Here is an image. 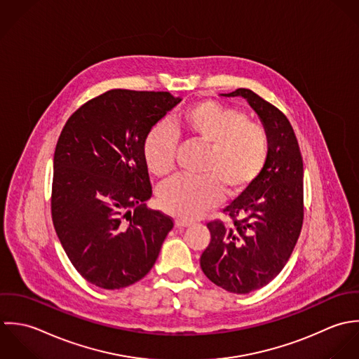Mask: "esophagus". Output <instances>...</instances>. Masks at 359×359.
Returning a JSON list of instances; mask_svg holds the SVG:
<instances>
[{"instance_id": "1", "label": "esophagus", "mask_w": 359, "mask_h": 359, "mask_svg": "<svg viewBox=\"0 0 359 359\" xmlns=\"http://www.w3.org/2000/svg\"><path fill=\"white\" fill-rule=\"evenodd\" d=\"M191 223L190 222H186V220H182V219H176L175 220V226L176 227H187V226H190Z\"/></svg>"}]
</instances>
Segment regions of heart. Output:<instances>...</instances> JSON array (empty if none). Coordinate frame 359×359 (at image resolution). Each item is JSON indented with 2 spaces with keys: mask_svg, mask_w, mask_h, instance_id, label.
Wrapping results in <instances>:
<instances>
[{
  "mask_svg": "<svg viewBox=\"0 0 359 359\" xmlns=\"http://www.w3.org/2000/svg\"><path fill=\"white\" fill-rule=\"evenodd\" d=\"M176 128L187 140L205 145L207 152L198 170L201 177L177 176L161 186L158 204L170 215L193 220L216 205L222 191L227 197L245 193L264 170L268 132L241 111L204 100L187 108ZM175 151L176 137L166 125L154 126L144 137V161L156 177L173 170Z\"/></svg>",
  "mask_w": 359,
  "mask_h": 359,
  "instance_id": "1",
  "label": "heart"
}]
</instances>
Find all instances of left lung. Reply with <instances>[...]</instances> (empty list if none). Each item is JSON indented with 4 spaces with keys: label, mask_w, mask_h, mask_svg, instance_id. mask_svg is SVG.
Listing matches in <instances>:
<instances>
[{
    "label": "left lung",
    "mask_w": 359,
    "mask_h": 359,
    "mask_svg": "<svg viewBox=\"0 0 359 359\" xmlns=\"http://www.w3.org/2000/svg\"><path fill=\"white\" fill-rule=\"evenodd\" d=\"M224 97H243L261 118L269 154L254 184L222 212L224 223H207L211 241L200 258L205 276L230 292L247 294L271 283L299 237L304 220V166L286 115L248 88Z\"/></svg>",
    "instance_id": "8db88e82"
}]
</instances>
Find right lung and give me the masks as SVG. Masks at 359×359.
<instances>
[{
  "instance_id": "1",
  "label": "right lung",
  "mask_w": 359,
  "mask_h": 359,
  "mask_svg": "<svg viewBox=\"0 0 359 359\" xmlns=\"http://www.w3.org/2000/svg\"><path fill=\"white\" fill-rule=\"evenodd\" d=\"M180 98L115 88L67 121L54 154L51 216L74 269L118 290L151 271L173 219L148 210L152 187L143 156L151 128Z\"/></svg>"
}]
</instances>
